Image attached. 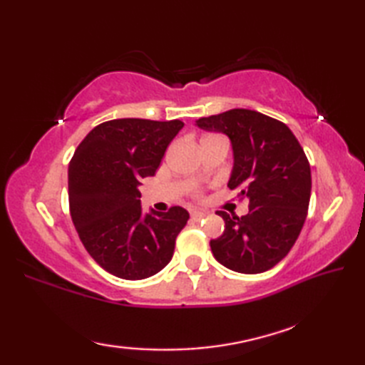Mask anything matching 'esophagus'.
Listing matches in <instances>:
<instances>
[{"label": "esophagus", "instance_id": "34e87169", "mask_svg": "<svg viewBox=\"0 0 365 365\" xmlns=\"http://www.w3.org/2000/svg\"><path fill=\"white\" fill-rule=\"evenodd\" d=\"M205 215H207L205 212H200V210H192V212H191V218L195 220V221H200V220L204 218Z\"/></svg>", "mask_w": 365, "mask_h": 365}]
</instances>
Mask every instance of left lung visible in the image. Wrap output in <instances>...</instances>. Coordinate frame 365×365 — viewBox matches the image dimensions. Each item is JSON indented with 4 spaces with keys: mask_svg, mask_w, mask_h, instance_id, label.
<instances>
[{
    "mask_svg": "<svg viewBox=\"0 0 365 365\" xmlns=\"http://www.w3.org/2000/svg\"><path fill=\"white\" fill-rule=\"evenodd\" d=\"M196 125L229 138L227 187L250 200L242 218L218 212L226 227L210 242L215 259L237 273H263L289 254L304 226L312 188L306 153L285 123L259 111L235 108Z\"/></svg>",
    "mask_w": 365,
    "mask_h": 365,
    "instance_id": "left-lung-1",
    "label": "left lung"
}]
</instances>
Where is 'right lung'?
I'll use <instances>...</instances> for the list:
<instances>
[{
    "label": "right lung",
    "mask_w": 365,
    "mask_h": 365,
    "mask_svg": "<svg viewBox=\"0 0 365 365\" xmlns=\"http://www.w3.org/2000/svg\"><path fill=\"white\" fill-rule=\"evenodd\" d=\"M182 120L114 119L92 128L68 165V202L81 242L100 267L128 281L150 277L173 259L190 213L144 212L141 178L160 166Z\"/></svg>",
    "instance_id": "add662e5"
}]
</instances>
